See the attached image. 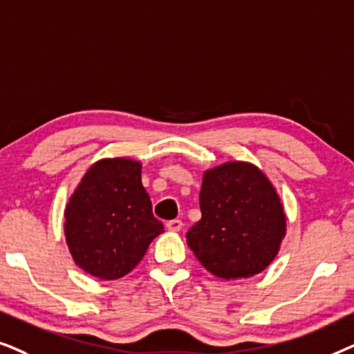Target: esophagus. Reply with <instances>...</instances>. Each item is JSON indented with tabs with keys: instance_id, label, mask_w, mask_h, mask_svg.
<instances>
[{
	"instance_id": "obj_1",
	"label": "esophagus",
	"mask_w": 354,
	"mask_h": 354,
	"mask_svg": "<svg viewBox=\"0 0 354 354\" xmlns=\"http://www.w3.org/2000/svg\"><path fill=\"white\" fill-rule=\"evenodd\" d=\"M167 228L169 232H180L183 228V221L181 220H169L167 221Z\"/></svg>"
}]
</instances>
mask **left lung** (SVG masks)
Wrapping results in <instances>:
<instances>
[{
  "instance_id": "1",
  "label": "left lung",
  "mask_w": 354,
  "mask_h": 354,
  "mask_svg": "<svg viewBox=\"0 0 354 354\" xmlns=\"http://www.w3.org/2000/svg\"><path fill=\"white\" fill-rule=\"evenodd\" d=\"M199 204L202 218L186 241L215 277L248 279L279 254L286 232L283 205L257 167L228 162L205 171Z\"/></svg>"
}]
</instances>
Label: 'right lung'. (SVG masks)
<instances>
[{"mask_svg": "<svg viewBox=\"0 0 354 354\" xmlns=\"http://www.w3.org/2000/svg\"><path fill=\"white\" fill-rule=\"evenodd\" d=\"M64 218L74 262L102 280L129 273L163 233L140 181V163L129 158L93 163L71 196Z\"/></svg>", "mask_w": 354, "mask_h": 354, "instance_id": "right-lung-1", "label": "right lung"}]
</instances>
